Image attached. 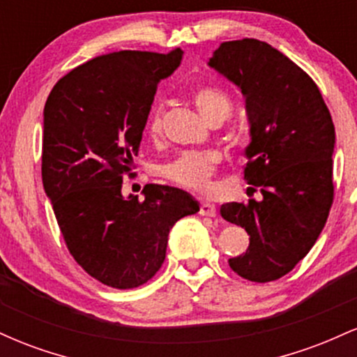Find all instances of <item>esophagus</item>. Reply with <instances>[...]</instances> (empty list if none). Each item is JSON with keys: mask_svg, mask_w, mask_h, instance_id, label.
I'll return each instance as SVG.
<instances>
[{"mask_svg": "<svg viewBox=\"0 0 357 357\" xmlns=\"http://www.w3.org/2000/svg\"><path fill=\"white\" fill-rule=\"evenodd\" d=\"M199 215H203V216H216V206L213 203L203 202L202 206H199Z\"/></svg>", "mask_w": 357, "mask_h": 357, "instance_id": "esophagus-1", "label": "esophagus"}]
</instances>
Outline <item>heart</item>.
I'll use <instances>...</instances> for the list:
<instances>
[{"label": "heart", "mask_w": 357, "mask_h": 357, "mask_svg": "<svg viewBox=\"0 0 357 357\" xmlns=\"http://www.w3.org/2000/svg\"><path fill=\"white\" fill-rule=\"evenodd\" d=\"M195 104L199 114L208 122L221 121L228 117L231 102L225 92L215 87H203L195 93ZM147 130L153 137H158L162 130V112L154 109L147 121ZM221 161L216 151H190L179 155L176 161L166 166V176L179 186L196 191H208L211 188V178Z\"/></svg>", "instance_id": "obj_1"}]
</instances>
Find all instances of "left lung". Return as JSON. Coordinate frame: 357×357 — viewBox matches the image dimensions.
I'll return each instance as SVG.
<instances>
[{"label": "left lung", "mask_w": 357, "mask_h": 357, "mask_svg": "<svg viewBox=\"0 0 357 357\" xmlns=\"http://www.w3.org/2000/svg\"><path fill=\"white\" fill-rule=\"evenodd\" d=\"M208 65L243 93L250 124L245 179L261 192L260 202L221 204V216L250 235L247 252L228 264L247 280H277L309 253L329 216L333 117L314 80L272 45L225 42Z\"/></svg>", "instance_id": "1"}]
</instances>
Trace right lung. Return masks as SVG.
Wrapping results in <instances>:
<instances>
[{
    "mask_svg": "<svg viewBox=\"0 0 357 357\" xmlns=\"http://www.w3.org/2000/svg\"><path fill=\"white\" fill-rule=\"evenodd\" d=\"M181 60V48L107 53L56 82L45 104V192L77 264L114 289L153 278L171 228L199 211L190 192L165 184H146L142 202L122 195L158 84Z\"/></svg>",
    "mask_w": 357,
    "mask_h": 357,
    "instance_id": "right-lung-1",
    "label": "right lung"
}]
</instances>
